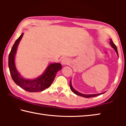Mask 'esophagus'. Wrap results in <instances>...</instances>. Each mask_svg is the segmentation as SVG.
Instances as JSON below:
<instances>
[{"instance_id": "1", "label": "esophagus", "mask_w": 126, "mask_h": 126, "mask_svg": "<svg viewBox=\"0 0 126 126\" xmlns=\"http://www.w3.org/2000/svg\"><path fill=\"white\" fill-rule=\"evenodd\" d=\"M69 60L67 58H64L61 61V63H62V64L63 65H67L68 63H69Z\"/></svg>"}]
</instances>
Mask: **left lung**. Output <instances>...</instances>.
Segmentation results:
<instances>
[{
	"mask_svg": "<svg viewBox=\"0 0 126 126\" xmlns=\"http://www.w3.org/2000/svg\"><path fill=\"white\" fill-rule=\"evenodd\" d=\"M110 45L114 49V50L116 51V52L117 53V55L118 56V51H117V48L116 47V46L115 44L113 43V42H112V40L111 39H110ZM70 88H71V91L73 92L76 94V95H80V96H82V97H83L84 98H91V97H95V96H97V95H98L99 94H103L106 92H103V93H98V94H82L80 92H79L75 90L73 88V87H72V82H71V80L70 81Z\"/></svg>",
	"mask_w": 126,
	"mask_h": 126,
	"instance_id": "8db88e82",
	"label": "left lung"
}]
</instances>
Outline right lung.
<instances>
[{
    "label": "right lung",
    "instance_id": "1",
    "mask_svg": "<svg viewBox=\"0 0 126 126\" xmlns=\"http://www.w3.org/2000/svg\"><path fill=\"white\" fill-rule=\"evenodd\" d=\"M23 34L24 33H23L16 40L9 53L8 58V65L10 75L16 84L26 91L30 92H41L45 90L51 86L57 73L62 69V65L59 63L50 64L42 75L33 79H26L22 77L16 69L15 63V57L17 48Z\"/></svg>",
    "mask_w": 126,
    "mask_h": 126
}]
</instances>
